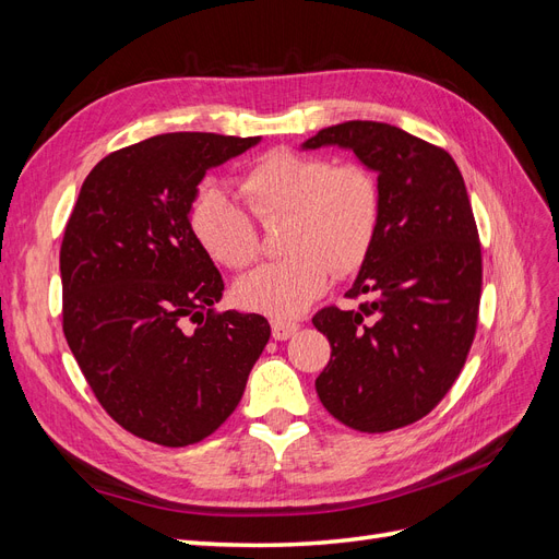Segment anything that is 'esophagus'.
Here are the masks:
<instances>
[{"label": "esophagus", "instance_id": "1", "mask_svg": "<svg viewBox=\"0 0 559 559\" xmlns=\"http://www.w3.org/2000/svg\"><path fill=\"white\" fill-rule=\"evenodd\" d=\"M300 326L296 324V321H282V319H275L273 321V337L275 341H286V337H292Z\"/></svg>", "mask_w": 559, "mask_h": 559}]
</instances>
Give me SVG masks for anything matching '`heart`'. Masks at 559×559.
I'll list each match as a JSON object with an SVG mask.
<instances>
[{"mask_svg":"<svg viewBox=\"0 0 559 559\" xmlns=\"http://www.w3.org/2000/svg\"><path fill=\"white\" fill-rule=\"evenodd\" d=\"M251 215L263 226L284 224L282 251L235 286L242 308L275 319L306 312L329 289L333 273L347 277L373 251L382 191L361 163H335L292 148L267 151L240 179ZM222 189H200L191 202L198 245L224 267L242 270L259 259V228Z\"/></svg>","mask_w":559,"mask_h":559,"instance_id":"1","label":"heart"}]
</instances>
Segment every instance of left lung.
<instances>
[{
	"label": "left lung",
	"instance_id": "1",
	"mask_svg": "<svg viewBox=\"0 0 559 559\" xmlns=\"http://www.w3.org/2000/svg\"><path fill=\"white\" fill-rule=\"evenodd\" d=\"M337 144L378 173L382 216L359 277L357 310L312 317L331 343L314 386L345 427L382 433L429 415L460 378L478 326L483 253L460 167L396 126L347 121L302 148Z\"/></svg>",
	"mask_w": 559,
	"mask_h": 559
}]
</instances>
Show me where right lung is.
I'll use <instances>...</instances> for the list:
<instances>
[{
  "label": "right lung",
  "instance_id": "1",
  "mask_svg": "<svg viewBox=\"0 0 559 559\" xmlns=\"http://www.w3.org/2000/svg\"><path fill=\"white\" fill-rule=\"evenodd\" d=\"M259 138L167 132L99 160L60 247L62 331L107 415L165 448L214 433L245 394L270 324L216 312L224 280L191 230L210 167Z\"/></svg>",
  "mask_w": 559,
  "mask_h": 559
}]
</instances>
